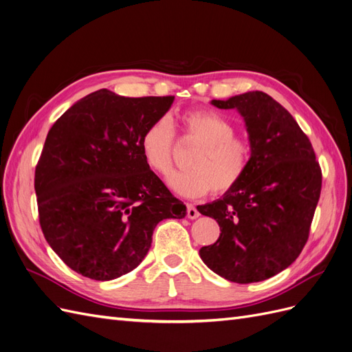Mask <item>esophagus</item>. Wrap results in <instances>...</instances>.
Segmentation results:
<instances>
[{
	"label": "esophagus",
	"mask_w": 352,
	"mask_h": 352,
	"mask_svg": "<svg viewBox=\"0 0 352 352\" xmlns=\"http://www.w3.org/2000/svg\"><path fill=\"white\" fill-rule=\"evenodd\" d=\"M200 217V213H199V210L192 206V205H187V218L188 219H196V218H199Z\"/></svg>",
	"instance_id": "1"
}]
</instances>
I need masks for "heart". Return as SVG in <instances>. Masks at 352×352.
Wrapping results in <instances>:
<instances>
[{
    "mask_svg": "<svg viewBox=\"0 0 352 352\" xmlns=\"http://www.w3.org/2000/svg\"><path fill=\"white\" fill-rule=\"evenodd\" d=\"M184 139L199 146L188 166L174 173L168 184L178 195L201 197L212 190L218 195L232 190L244 178L252 160V146L235 135V126L213 111H187L179 117ZM175 133L168 117L153 120L140 138V149L152 171L166 175L173 166Z\"/></svg>",
    "mask_w": 352,
    "mask_h": 352,
    "instance_id": "b5f03b06",
    "label": "heart"
}]
</instances>
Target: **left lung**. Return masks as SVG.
I'll return each instance as SVG.
<instances>
[{
	"label": "left lung",
	"mask_w": 352,
	"mask_h": 352,
	"mask_svg": "<svg viewBox=\"0 0 352 352\" xmlns=\"http://www.w3.org/2000/svg\"><path fill=\"white\" fill-rule=\"evenodd\" d=\"M244 118L252 160L232 190L197 210L218 222L221 235L200 257L236 283L275 276L300 256L322 190V169L297 121L267 94L254 90L210 102Z\"/></svg>",
	"instance_id": "1"
}]
</instances>
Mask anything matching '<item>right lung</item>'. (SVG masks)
Returning <instances> with one entry per match:
<instances>
[{
  "mask_svg": "<svg viewBox=\"0 0 352 352\" xmlns=\"http://www.w3.org/2000/svg\"><path fill=\"white\" fill-rule=\"evenodd\" d=\"M174 96L126 98L108 89L77 100L54 122L35 171L45 240L77 274L111 280L138 267L155 226L186 217L140 149Z\"/></svg>",
  "mask_w": 352,
  "mask_h": 352,
  "instance_id": "right-lung-1",
  "label": "right lung"
}]
</instances>
